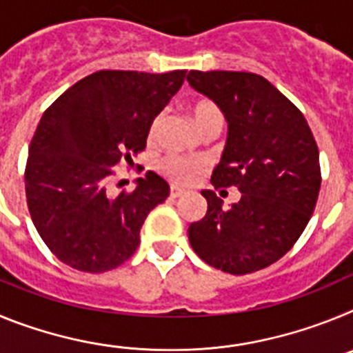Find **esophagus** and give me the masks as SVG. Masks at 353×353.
Masks as SVG:
<instances>
[{"mask_svg": "<svg viewBox=\"0 0 353 353\" xmlns=\"http://www.w3.org/2000/svg\"><path fill=\"white\" fill-rule=\"evenodd\" d=\"M183 194V191L182 189H179V187H174V185H171V191H170V196L173 199H176V198H180V196Z\"/></svg>", "mask_w": 353, "mask_h": 353, "instance_id": "obj_1", "label": "esophagus"}]
</instances>
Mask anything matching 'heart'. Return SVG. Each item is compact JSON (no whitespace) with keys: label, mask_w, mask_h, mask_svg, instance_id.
I'll list each match as a JSON object with an SVG mask.
<instances>
[{"label":"heart","mask_w":353,"mask_h":353,"mask_svg":"<svg viewBox=\"0 0 353 353\" xmlns=\"http://www.w3.org/2000/svg\"><path fill=\"white\" fill-rule=\"evenodd\" d=\"M161 120L162 118L157 117L154 120V123H152L150 139L155 138L159 125H161ZM192 120L198 125V129L203 132L208 127H223L224 114L219 109V105L214 104V102L199 101L192 105ZM159 170H161V173L166 179H170L176 185H187V183H191L205 170V164L201 161H198V159L182 157V155H168V157H164L159 162Z\"/></svg>","instance_id":"heart-1"}]
</instances>
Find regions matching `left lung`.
Listing matches in <instances>:
<instances>
[{
    "mask_svg": "<svg viewBox=\"0 0 353 353\" xmlns=\"http://www.w3.org/2000/svg\"><path fill=\"white\" fill-rule=\"evenodd\" d=\"M187 81L228 121L212 185L242 192L226 210L214 191H201L208 208L189 226V242L223 272H256L285 256L310 223L322 183L316 141L304 114L258 74L191 70Z\"/></svg>",
    "mask_w": 353,
    "mask_h": 353,
    "instance_id": "left-lung-1",
    "label": "left lung"
}]
</instances>
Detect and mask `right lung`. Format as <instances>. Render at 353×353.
<instances>
[{
    "mask_svg": "<svg viewBox=\"0 0 353 353\" xmlns=\"http://www.w3.org/2000/svg\"><path fill=\"white\" fill-rule=\"evenodd\" d=\"M187 70H101L61 93L42 114L26 162L28 208L51 252L81 272L129 260L146 215L170 196L154 171L132 192L105 189L113 168L143 152L150 127L183 84Z\"/></svg>",
    "mask_w": 353,
    "mask_h": 353,
    "instance_id": "1",
    "label": "right lung"
}]
</instances>
